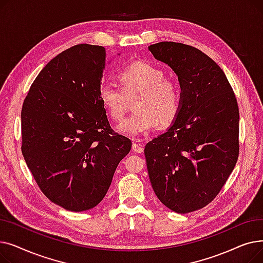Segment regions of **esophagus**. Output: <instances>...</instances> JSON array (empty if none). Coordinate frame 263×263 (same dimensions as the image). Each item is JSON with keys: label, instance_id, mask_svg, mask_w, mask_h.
Instances as JSON below:
<instances>
[{"label": "esophagus", "instance_id": "1", "mask_svg": "<svg viewBox=\"0 0 263 263\" xmlns=\"http://www.w3.org/2000/svg\"><path fill=\"white\" fill-rule=\"evenodd\" d=\"M132 149L135 151V153H143L144 151V145L142 143H140V141L134 140L133 141V145H132Z\"/></svg>", "mask_w": 263, "mask_h": 263}]
</instances>
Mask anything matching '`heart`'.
Returning a JSON list of instances; mask_svg holds the SVG:
<instances>
[{"label": "heart", "mask_w": 263, "mask_h": 263, "mask_svg": "<svg viewBox=\"0 0 263 263\" xmlns=\"http://www.w3.org/2000/svg\"><path fill=\"white\" fill-rule=\"evenodd\" d=\"M164 77V71L159 67L147 62H136L118 73L121 90L112 84L100 87L102 106L116 121L122 119L126 113V97L137 92L133 102L135 112L120 123V132L139 136L157 126L170 127L176 120L181 105L180 89L175 82Z\"/></svg>", "instance_id": "heart-1"}]
</instances>
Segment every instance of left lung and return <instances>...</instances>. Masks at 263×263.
Returning <instances> with one entry per match:
<instances>
[{
    "label": "left lung",
    "instance_id": "1",
    "mask_svg": "<svg viewBox=\"0 0 263 263\" xmlns=\"http://www.w3.org/2000/svg\"><path fill=\"white\" fill-rule=\"evenodd\" d=\"M181 88L173 126L145 146L151 185L177 213L202 209L222 190L239 157V106L219 66L200 50L162 41L149 46Z\"/></svg>",
    "mask_w": 263,
    "mask_h": 263
}]
</instances>
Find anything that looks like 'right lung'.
Masks as SVG:
<instances>
[{"instance_id": "add662e5", "label": "right lung", "mask_w": 263, "mask_h": 263, "mask_svg": "<svg viewBox=\"0 0 263 263\" xmlns=\"http://www.w3.org/2000/svg\"><path fill=\"white\" fill-rule=\"evenodd\" d=\"M105 49L81 44L39 72L21 110L22 155L41 192L62 208L92 209L132 143L110 128L99 97Z\"/></svg>"}]
</instances>
